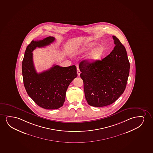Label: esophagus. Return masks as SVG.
Here are the masks:
<instances>
[{
  "label": "esophagus",
  "instance_id": "esophagus-1",
  "mask_svg": "<svg viewBox=\"0 0 153 153\" xmlns=\"http://www.w3.org/2000/svg\"><path fill=\"white\" fill-rule=\"evenodd\" d=\"M77 72L78 76H79L80 74V73H81V72H80V71L79 69L78 68H77Z\"/></svg>",
  "mask_w": 153,
  "mask_h": 153
}]
</instances>
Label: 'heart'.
<instances>
[{"instance_id":"obj_1","label":"heart","mask_w":153,"mask_h":153,"mask_svg":"<svg viewBox=\"0 0 153 153\" xmlns=\"http://www.w3.org/2000/svg\"><path fill=\"white\" fill-rule=\"evenodd\" d=\"M93 46L94 45L91 44L89 46L80 48L77 51V53L79 54L85 53L86 52L89 51L90 50H91L93 48ZM104 52V49L103 47L102 46H100L95 49L93 50V51H92L87 56V57L85 58V60L89 63H94L102 58V56L103 55Z\"/></svg>"}]
</instances>
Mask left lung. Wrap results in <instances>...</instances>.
<instances>
[{"label": "left lung", "instance_id": "8db88e82", "mask_svg": "<svg viewBox=\"0 0 153 153\" xmlns=\"http://www.w3.org/2000/svg\"><path fill=\"white\" fill-rule=\"evenodd\" d=\"M113 38L115 46L107 56L94 63L82 61L79 65L85 99L94 107L113 103L127 85L130 71L127 51L116 36Z\"/></svg>", "mask_w": 153, "mask_h": 153}]
</instances>
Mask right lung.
Here are the masks:
<instances>
[{
  "mask_svg": "<svg viewBox=\"0 0 153 153\" xmlns=\"http://www.w3.org/2000/svg\"><path fill=\"white\" fill-rule=\"evenodd\" d=\"M53 37L32 40L28 45L22 62V75L28 95L37 105L45 109H55L63 105L68 85L77 76L76 67H61L54 65L49 70L37 73L33 60L32 52L37 47L48 46Z\"/></svg>",
  "mask_w": 153,
  "mask_h": 153,
  "instance_id": "obj_1",
  "label": "right lung"
}]
</instances>
